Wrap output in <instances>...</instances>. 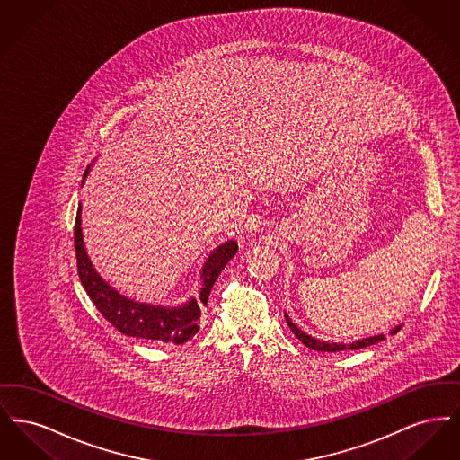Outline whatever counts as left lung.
I'll return each mask as SVG.
<instances>
[{
  "mask_svg": "<svg viewBox=\"0 0 460 460\" xmlns=\"http://www.w3.org/2000/svg\"><path fill=\"white\" fill-rule=\"evenodd\" d=\"M285 319L286 323H288V328L293 331V334L305 345L308 347L310 350L315 351H341V350H358V349H366V347H371V345H376V343H379V341H383V340H386L385 338V334H374V336H369V338H362V340H355V341H351V343H332V341H323V340H317V338H314V336H310V334H306L305 331H302V329L298 328L291 319H289V315L285 312ZM402 329V324H398V326H394V328L390 329V334H396L398 331Z\"/></svg>",
  "mask_w": 460,
  "mask_h": 460,
  "instance_id": "left-lung-1",
  "label": "left lung"
}]
</instances>
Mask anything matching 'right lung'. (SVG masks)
Wrapping results in <instances>:
<instances>
[{"mask_svg": "<svg viewBox=\"0 0 460 460\" xmlns=\"http://www.w3.org/2000/svg\"><path fill=\"white\" fill-rule=\"evenodd\" d=\"M89 169L91 167L84 172L83 182L88 177ZM81 212L83 210L79 205L74 227L77 272L91 302L102 312V315L113 328L119 329L122 334L131 338L172 345H182L188 340H191L199 329L198 319L201 317V308L208 302L212 286L219 278L226 263L236 255L238 243L234 240L224 241L216 250L210 252L199 270L197 296H191L179 305H155L146 302H137L122 295L100 276V272L91 262L84 246Z\"/></svg>", "mask_w": 460, "mask_h": 460, "instance_id": "1", "label": "right lung"}]
</instances>
